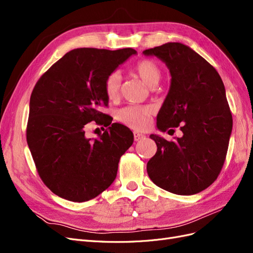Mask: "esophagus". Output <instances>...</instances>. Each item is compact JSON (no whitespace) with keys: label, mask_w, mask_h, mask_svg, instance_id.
<instances>
[{"label":"esophagus","mask_w":253,"mask_h":253,"mask_svg":"<svg viewBox=\"0 0 253 253\" xmlns=\"http://www.w3.org/2000/svg\"><path fill=\"white\" fill-rule=\"evenodd\" d=\"M144 135L143 134H140V133H138V132H134V140L135 141H139V140H141L142 138H144Z\"/></svg>","instance_id":"34e87169"}]
</instances>
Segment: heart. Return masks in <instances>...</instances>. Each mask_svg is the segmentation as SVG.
<instances>
[{
    "mask_svg": "<svg viewBox=\"0 0 253 253\" xmlns=\"http://www.w3.org/2000/svg\"><path fill=\"white\" fill-rule=\"evenodd\" d=\"M138 77L150 87H155L162 79V70L159 65L153 60L143 59L136 64L134 68ZM121 87V76L119 73H112L104 82V89L106 96L111 100L116 99L120 93ZM154 112L151 106L131 105L122 109L118 112V119L136 129L145 128L149 125L151 115Z\"/></svg>",
    "mask_w": 253,
    "mask_h": 253,
    "instance_id": "b5f03b06",
    "label": "heart"
}]
</instances>
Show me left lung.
I'll return each instance as SVG.
<instances>
[{
	"instance_id": "obj_1",
	"label": "left lung",
	"mask_w": 253,
	"mask_h": 253,
	"mask_svg": "<svg viewBox=\"0 0 253 253\" xmlns=\"http://www.w3.org/2000/svg\"><path fill=\"white\" fill-rule=\"evenodd\" d=\"M166 63L171 85L157 115V128L180 127L175 141L152 134L157 152L147 165L156 186L178 195L202 192L217 178L232 132V115L220 76L185 44L169 42L143 50Z\"/></svg>"
}]
</instances>
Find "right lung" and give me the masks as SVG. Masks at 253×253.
Masks as SVG:
<instances>
[{
    "label": "right lung",
    "instance_id": "right-lung-1",
    "mask_svg": "<svg viewBox=\"0 0 253 253\" xmlns=\"http://www.w3.org/2000/svg\"><path fill=\"white\" fill-rule=\"evenodd\" d=\"M137 51L77 48L42 75L30 96L26 139L41 179L56 195L82 203L95 198L116 178L120 157L134 136L112 124L104 82ZM112 124L97 140L85 137V126Z\"/></svg>",
    "mask_w": 253,
    "mask_h": 253
}]
</instances>
